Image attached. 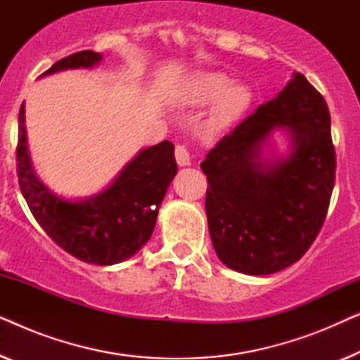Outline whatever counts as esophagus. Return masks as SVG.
I'll return each mask as SVG.
<instances>
[{"label":"esophagus","instance_id":"obj_1","mask_svg":"<svg viewBox=\"0 0 360 360\" xmlns=\"http://www.w3.org/2000/svg\"><path fill=\"white\" fill-rule=\"evenodd\" d=\"M175 160L176 164H179L180 167H186L191 164V159H190V152L188 149H186L185 146H176L175 147Z\"/></svg>","mask_w":360,"mask_h":360}]
</instances>
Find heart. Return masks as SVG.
<instances>
[{"label":"heart","mask_w":360,"mask_h":360,"mask_svg":"<svg viewBox=\"0 0 360 360\" xmlns=\"http://www.w3.org/2000/svg\"><path fill=\"white\" fill-rule=\"evenodd\" d=\"M213 101L203 122L206 134H219L239 121L249 110L252 93L243 83H231L221 72L196 73L186 86L184 101L190 106H205Z\"/></svg>","instance_id":"1"}]
</instances>
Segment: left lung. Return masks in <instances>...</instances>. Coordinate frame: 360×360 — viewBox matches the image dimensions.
Listing matches in <instances>:
<instances>
[{
    "mask_svg": "<svg viewBox=\"0 0 360 360\" xmlns=\"http://www.w3.org/2000/svg\"><path fill=\"white\" fill-rule=\"evenodd\" d=\"M275 129L289 131L287 158H265ZM201 170L208 180L206 218L224 265L269 275L303 257L321 229L336 179V152L326 101L302 73L274 100L224 136Z\"/></svg>",
    "mask_w": 360,
    "mask_h": 360,
    "instance_id": "1",
    "label": "left lung"
}]
</instances>
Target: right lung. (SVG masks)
I'll return each mask as SVG.
<instances>
[{"label": "right lung", "mask_w": 360, "mask_h": 360, "mask_svg": "<svg viewBox=\"0 0 360 360\" xmlns=\"http://www.w3.org/2000/svg\"><path fill=\"white\" fill-rule=\"evenodd\" d=\"M103 56L72 53L44 75L91 68ZM24 103L19 110L18 179L21 193L41 228L53 243L86 264L112 265L131 259L150 239L162 200L176 174L174 144L169 141L141 150L115 181L85 200H65L47 188L32 169L27 152Z\"/></svg>", "instance_id": "add662e5"}]
</instances>
